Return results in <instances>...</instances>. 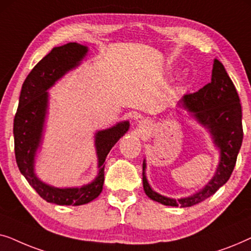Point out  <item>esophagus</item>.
Returning a JSON list of instances; mask_svg holds the SVG:
<instances>
[{"label": "esophagus", "instance_id": "1", "mask_svg": "<svg viewBox=\"0 0 251 251\" xmlns=\"http://www.w3.org/2000/svg\"><path fill=\"white\" fill-rule=\"evenodd\" d=\"M139 128H140V130H143V131H145V130L150 128L149 123H147L146 121H140L139 122Z\"/></svg>", "mask_w": 251, "mask_h": 251}]
</instances>
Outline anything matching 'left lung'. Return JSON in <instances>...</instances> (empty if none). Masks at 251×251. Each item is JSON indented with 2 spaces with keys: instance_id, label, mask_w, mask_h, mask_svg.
I'll return each mask as SVG.
<instances>
[{
  "instance_id": "left-lung-1",
  "label": "left lung",
  "mask_w": 251,
  "mask_h": 251,
  "mask_svg": "<svg viewBox=\"0 0 251 251\" xmlns=\"http://www.w3.org/2000/svg\"><path fill=\"white\" fill-rule=\"evenodd\" d=\"M199 125L208 130L219 151V162L214 177L200 191L186 198L173 199L161 195L151 187L146 178V160L143 162V186L153 201L171 207H192L216 193L231 177L243 139L242 109L236 89L225 67L215 59L210 83L194 94L184 95L178 102Z\"/></svg>"
}]
</instances>
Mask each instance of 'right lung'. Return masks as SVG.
Listing matches in <instances>:
<instances>
[{
    "instance_id": "add662e5",
    "label": "right lung",
    "mask_w": 251,
    "mask_h": 251,
    "mask_svg": "<svg viewBox=\"0 0 251 251\" xmlns=\"http://www.w3.org/2000/svg\"><path fill=\"white\" fill-rule=\"evenodd\" d=\"M88 47L70 42L56 47L36 64L24 82L19 105L13 121L15 154L20 173L30 186L47 202L58 205H81L99 197L104 185L105 160L112 147L129 130V121H122L95 135L98 175L81 187H54L35 174V156L42 144L44 123L49 107V92L58 80L76 68L88 53Z\"/></svg>"
}]
</instances>
